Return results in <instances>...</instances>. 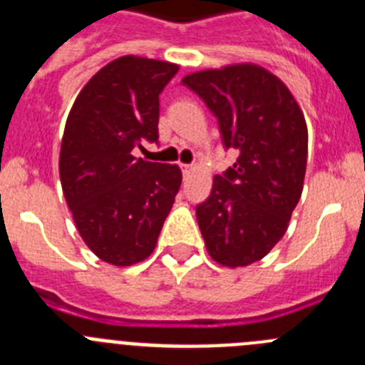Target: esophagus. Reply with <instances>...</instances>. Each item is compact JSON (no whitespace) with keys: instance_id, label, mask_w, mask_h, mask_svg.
Masks as SVG:
<instances>
[{"instance_id":"obj_1","label":"esophagus","mask_w":365,"mask_h":365,"mask_svg":"<svg viewBox=\"0 0 365 365\" xmlns=\"http://www.w3.org/2000/svg\"><path fill=\"white\" fill-rule=\"evenodd\" d=\"M180 170H182V173H185V175H188V173L193 170V166L192 165H180Z\"/></svg>"}]
</instances>
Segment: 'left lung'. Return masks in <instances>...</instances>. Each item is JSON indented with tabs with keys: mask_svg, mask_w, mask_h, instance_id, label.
<instances>
[{
	"mask_svg": "<svg viewBox=\"0 0 365 365\" xmlns=\"http://www.w3.org/2000/svg\"><path fill=\"white\" fill-rule=\"evenodd\" d=\"M182 85L217 117L235 165L213 177L195 208L210 257L228 267L257 262L282 239L302 195L307 126L300 106L277 76L257 65L190 73Z\"/></svg>",
	"mask_w": 365,
	"mask_h": 365,
	"instance_id": "1",
	"label": "left lung"
}]
</instances>
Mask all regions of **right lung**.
<instances>
[{
  "label": "right lung",
  "instance_id": "1",
  "mask_svg": "<svg viewBox=\"0 0 365 365\" xmlns=\"http://www.w3.org/2000/svg\"><path fill=\"white\" fill-rule=\"evenodd\" d=\"M179 66L123 56L79 92L65 125L59 177L85 244L113 266H132L153 252L180 188L177 165L132 155L159 139V93Z\"/></svg>",
  "mask_w": 365,
  "mask_h": 365
}]
</instances>
